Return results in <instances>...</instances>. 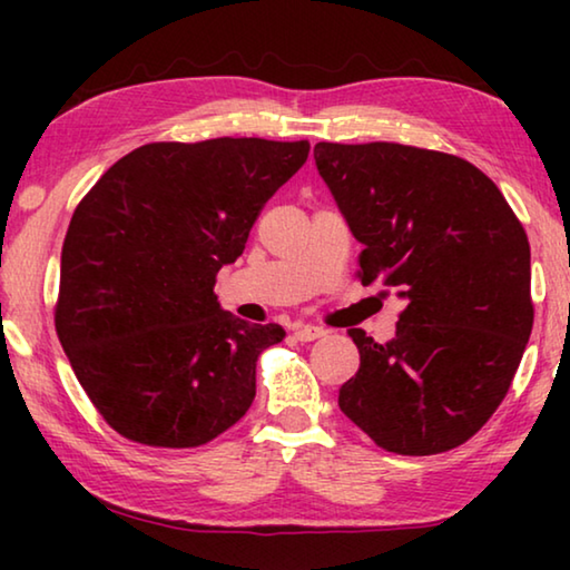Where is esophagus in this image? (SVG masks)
Returning a JSON list of instances; mask_svg holds the SVG:
<instances>
[{"label":"esophagus","instance_id":"obj_1","mask_svg":"<svg viewBox=\"0 0 570 570\" xmlns=\"http://www.w3.org/2000/svg\"><path fill=\"white\" fill-rule=\"evenodd\" d=\"M324 334H326V330H322V326H312V324L298 326V330L294 332V336H296L298 342H314V340H322Z\"/></svg>","mask_w":570,"mask_h":570}]
</instances>
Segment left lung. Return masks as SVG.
<instances>
[{
	"label": "left lung",
	"mask_w": 570,
	"mask_h": 570,
	"mask_svg": "<svg viewBox=\"0 0 570 570\" xmlns=\"http://www.w3.org/2000/svg\"><path fill=\"white\" fill-rule=\"evenodd\" d=\"M314 160L364 246L362 284L404 302L390 342L350 330L360 372L340 410L400 455L462 445L503 402L533 330L523 226L485 173L448 153L316 142Z\"/></svg>",
	"instance_id": "left-lung-1"
}]
</instances>
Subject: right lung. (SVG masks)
Here are the masks:
<instances>
[{
	"label": "right lung",
	"instance_id": "1",
	"mask_svg": "<svg viewBox=\"0 0 570 570\" xmlns=\"http://www.w3.org/2000/svg\"><path fill=\"white\" fill-rule=\"evenodd\" d=\"M308 142H150L102 173L67 228L55 326L95 407L122 438L206 445L256 397V360L286 332L224 312L216 274Z\"/></svg>",
	"mask_w": 570,
	"mask_h": 570
}]
</instances>
